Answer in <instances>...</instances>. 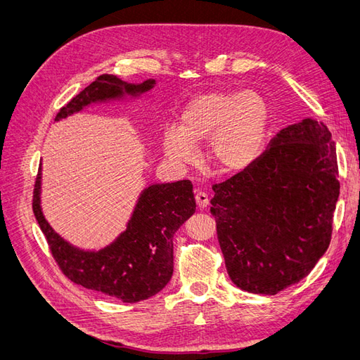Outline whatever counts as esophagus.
<instances>
[{
  "label": "esophagus",
  "mask_w": 360,
  "mask_h": 360,
  "mask_svg": "<svg viewBox=\"0 0 360 360\" xmlns=\"http://www.w3.org/2000/svg\"><path fill=\"white\" fill-rule=\"evenodd\" d=\"M195 201H197V205L200 209H205V207L209 205V195L205 192H197V195H195Z\"/></svg>",
  "instance_id": "34e87169"
}]
</instances>
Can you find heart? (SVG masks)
I'll list each match as a JSON object with an SVG mask.
<instances>
[{"mask_svg": "<svg viewBox=\"0 0 360 360\" xmlns=\"http://www.w3.org/2000/svg\"><path fill=\"white\" fill-rule=\"evenodd\" d=\"M269 108L255 91H210L193 97L179 115V127H167L162 147L167 158L188 163L197 144L207 141V158L222 172L248 169L264 146Z\"/></svg>", "mask_w": 360, "mask_h": 360, "instance_id": "b5f03b06", "label": "heart"}]
</instances>
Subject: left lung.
I'll return each mask as SVG.
<instances>
[{"label": "left lung", "mask_w": 360, "mask_h": 360, "mask_svg": "<svg viewBox=\"0 0 360 360\" xmlns=\"http://www.w3.org/2000/svg\"><path fill=\"white\" fill-rule=\"evenodd\" d=\"M213 192L210 210L234 284L270 296L297 284L332 237L340 181L329 129L309 117L284 127Z\"/></svg>", "instance_id": "left-lung-1"}]
</instances>
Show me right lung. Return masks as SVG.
<instances>
[{"label":"right lung","instance_id":"1","mask_svg":"<svg viewBox=\"0 0 360 360\" xmlns=\"http://www.w3.org/2000/svg\"><path fill=\"white\" fill-rule=\"evenodd\" d=\"M156 85L155 79L130 84L112 75H102L63 106L56 122L82 111L91 103L136 99ZM41 171L39 172L32 212L63 274L75 284L106 296L135 303L158 294L174 271L172 237L195 213L192 183H155L139 193L126 230L99 250L76 248L56 233L40 204Z\"/></svg>","mask_w":360,"mask_h":360}]
</instances>
